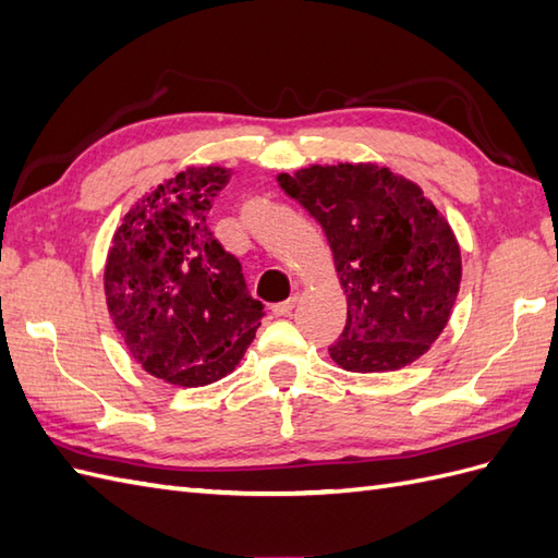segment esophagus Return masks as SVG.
<instances>
[{"mask_svg": "<svg viewBox=\"0 0 558 558\" xmlns=\"http://www.w3.org/2000/svg\"><path fill=\"white\" fill-rule=\"evenodd\" d=\"M298 298H301V295H291L289 298V301H283V303H277V305H271V312H275V315L277 317H287V315H291V312H293V307L298 305Z\"/></svg>", "mask_w": 558, "mask_h": 558, "instance_id": "34e87169", "label": "esophagus"}]
</instances>
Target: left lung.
I'll return each mask as SVG.
<instances>
[{"label":"left lung","instance_id":"8db88e82","mask_svg":"<svg viewBox=\"0 0 558 558\" xmlns=\"http://www.w3.org/2000/svg\"><path fill=\"white\" fill-rule=\"evenodd\" d=\"M279 186L322 225L348 295L331 360L348 372H396L430 348L450 319L461 253L421 189L374 162L312 166Z\"/></svg>","mask_w":558,"mask_h":558}]
</instances>
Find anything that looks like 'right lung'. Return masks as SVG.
<instances>
[{"label":"right lung","mask_w":558,"mask_h":558,"mask_svg":"<svg viewBox=\"0 0 558 558\" xmlns=\"http://www.w3.org/2000/svg\"><path fill=\"white\" fill-rule=\"evenodd\" d=\"M227 168H186L156 186L116 229L106 305L130 355L172 386L196 388L234 372L265 317L241 263L208 229Z\"/></svg>","instance_id":"1"}]
</instances>
